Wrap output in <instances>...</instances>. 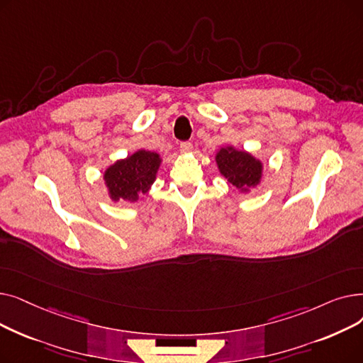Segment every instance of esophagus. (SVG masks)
<instances>
[{
    "mask_svg": "<svg viewBox=\"0 0 363 363\" xmlns=\"http://www.w3.org/2000/svg\"><path fill=\"white\" fill-rule=\"evenodd\" d=\"M179 150H181V152H189V151L193 150V144L188 143V141H184V143H181V145H179Z\"/></svg>",
    "mask_w": 363,
    "mask_h": 363,
    "instance_id": "obj_1",
    "label": "esophagus"
}]
</instances>
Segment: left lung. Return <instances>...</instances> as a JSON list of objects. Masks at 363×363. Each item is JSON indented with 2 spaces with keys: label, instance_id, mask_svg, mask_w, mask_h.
Wrapping results in <instances>:
<instances>
[{
  "label": "left lung",
  "instance_id": "8db88e82",
  "mask_svg": "<svg viewBox=\"0 0 363 363\" xmlns=\"http://www.w3.org/2000/svg\"><path fill=\"white\" fill-rule=\"evenodd\" d=\"M216 163L220 175L242 193L250 191V188L259 185L262 179V162L250 152L237 150L233 145L222 147L216 152Z\"/></svg>",
  "mask_w": 363,
  "mask_h": 363
}]
</instances>
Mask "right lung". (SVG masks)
Listing matches in <instances>:
<instances>
[{
    "mask_svg": "<svg viewBox=\"0 0 363 363\" xmlns=\"http://www.w3.org/2000/svg\"><path fill=\"white\" fill-rule=\"evenodd\" d=\"M160 163L162 159L157 152L138 150L126 159L108 166L103 178L110 199L113 201H138L156 181Z\"/></svg>",
    "mask_w": 363,
    "mask_h": 363,
    "instance_id": "add662e5",
    "label": "right lung"
}]
</instances>
